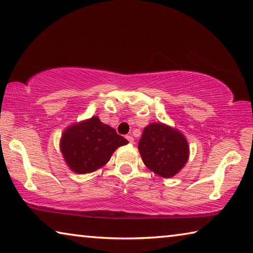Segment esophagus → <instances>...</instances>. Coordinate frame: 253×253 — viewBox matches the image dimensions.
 I'll return each instance as SVG.
<instances>
[{
    "label": "esophagus",
    "instance_id": "obj_1",
    "mask_svg": "<svg viewBox=\"0 0 253 253\" xmlns=\"http://www.w3.org/2000/svg\"><path fill=\"white\" fill-rule=\"evenodd\" d=\"M126 138H127V140L130 142V144H134V138H132V136H130V135H128V136H126Z\"/></svg>",
    "mask_w": 253,
    "mask_h": 253
}]
</instances>
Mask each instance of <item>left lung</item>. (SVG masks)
Listing matches in <instances>:
<instances>
[{
  "instance_id": "obj_1",
  "label": "left lung",
  "mask_w": 253,
  "mask_h": 253,
  "mask_svg": "<svg viewBox=\"0 0 253 253\" xmlns=\"http://www.w3.org/2000/svg\"><path fill=\"white\" fill-rule=\"evenodd\" d=\"M138 150L146 167L163 178L176 176L189 158L185 135L164 123H151L144 128Z\"/></svg>"
}]
</instances>
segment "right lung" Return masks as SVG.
<instances>
[{
	"label": "right lung",
	"mask_w": 253,
	"mask_h": 253,
	"mask_svg": "<svg viewBox=\"0 0 253 253\" xmlns=\"http://www.w3.org/2000/svg\"><path fill=\"white\" fill-rule=\"evenodd\" d=\"M128 140L97 116L72 124L64 129L59 148L67 167L84 174L98 170L111 159L118 147Z\"/></svg>",
	"instance_id": "right-lung-1"
}]
</instances>
